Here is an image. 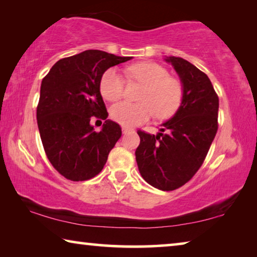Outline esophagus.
Instances as JSON below:
<instances>
[{
  "mask_svg": "<svg viewBox=\"0 0 257 257\" xmlns=\"http://www.w3.org/2000/svg\"><path fill=\"white\" fill-rule=\"evenodd\" d=\"M132 128H129V127H122V133L123 134H127V133H129V132H132Z\"/></svg>",
  "mask_w": 257,
  "mask_h": 257,
  "instance_id": "obj_1",
  "label": "esophagus"
}]
</instances>
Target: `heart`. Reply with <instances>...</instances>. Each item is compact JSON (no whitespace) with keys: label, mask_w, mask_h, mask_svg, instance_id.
<instances>
[{"label":"heart","mask_w":257,"mask_h":257,"mask_svg":"<svg viewBox=\"0 0 257 257\" xmlns=\"http://www.w3.org/2000/svg\"><path fill=\"white\" fill-rule=\"evenodd\" d=\"M129 76L144 86L139 95L141 103L121 102L111 107L112 119L124 127H135L149 121L154 114L160 119L170 118L182 101V86L169 76L165 68L154 62H142L128 68ZM124 81L115 69H108L101 78L99 92L106 101H118L123 95Z\"/></svg>","instance_id":"1"}]
</instances>
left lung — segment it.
Returning a JSON list of instances; mask_svg holds the SVG:
<instances>
[{
    "mask_svg": "<svg viewBox=\"0 0 257 257\" xmlns=\"http://www.w3.org/2000/svg\"><path fill=\"white\" fill-rule=\"evenodd\" d=\"M164 61L180 78L182 101L156 136L138 130L141 144L135 154L147 184L170 191L189 181L205 160L217 132L219 97L208 77L194 64L177 56Z\"/></svg>",
    "mask_w": 257,
    "mask_h": 257,
    "instance_id": "1",
    "label": "left lung"
}]
</instances>
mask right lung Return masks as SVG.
<instances>
[{
  "label": "right lung",
  "instance_id": "right-lung-1",
  "mask_svg": "<svg viewBox=\"0 0 257 257\" xmlns=\"http://www.w3.org/2000/svg\"><path fill=\"white\" fill-rule=\"evenodd\" d=\"M132 59L87 50L59 60L42 80L38 130L47 159L67 179L84 181L98 175L121 137L114 121L106 120L96 133L90 119L108 115L99 92L103 73Z\"/></svg>",
  "mask_w": 257,
  "mask_h": 257
}]
</instances>
